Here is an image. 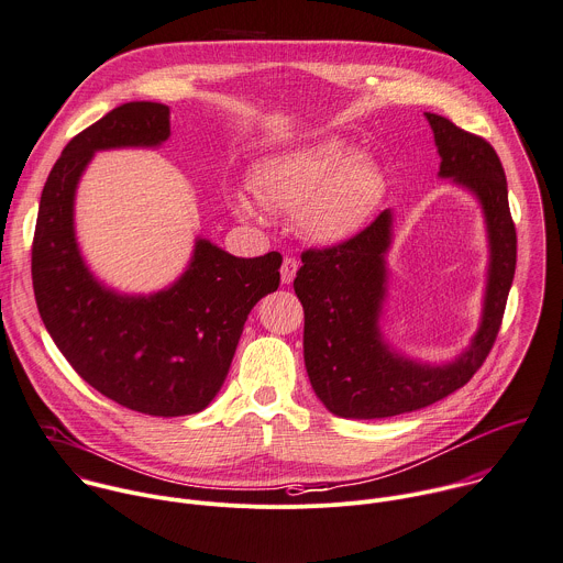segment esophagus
I'll list each match as a JSON object with an SVG mask.
<instances>
[{"label": "esophagus", "mask_w": 563, "mask_h": 563, "mask_svg": "<svg viewBox=\"0 0 563 563\" xmlns=\"http://www.w3.org/2000/svg\"><path fill=\"white\" fill-rule=\"evenodd\" d=\"M298 267H300V263H298L294 256H287V258L283 261V265H280V278H283V283H285V285L294 283Z\"/></svg>", "instance_id": "esophagus-1"}]
</instances>
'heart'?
<instances>
[{
  "instance_id": "1",
  "label": "heart",
  "mask_w": 563,
  "mask_h": 563,
  "mask_svg": "<svg viewBox=\"0 0 563 563\" xmlns=\"http://www.w3.org/2000/svg\"><path fill=\"white\" fill-rule=\"evenodd\" d=\"M252 187L269 210L298 214L311 239L338 241L371 212L380 190V174L346 141L327 136L261 161L254 167ZM232 203L241 217L258 214V201L252 195L239 192Z\"/></svg>"
}]
</instances>
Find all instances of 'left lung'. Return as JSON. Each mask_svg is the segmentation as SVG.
<instances>
[{"instance_id": "1", "label": "left lung", "mask_w": 563, "mask_h": 563, "mask_svg": "<svg viewBox=\"0 0 563 563\" xmlns=\"http://www.w3.org/2000/svg\"><path fill=\"white\" fill-rule=\"evenodd\" d=\"M442 156L440 174L466 185L484 206L490 274L482 327L471 349L446 366H424L394 353L378 329L385 298V252L391 212L355 236L300 254L294 291L305 309V366L320 402L340 418L373 420L424 409L462 389L488 357L517 265V232L495 147L442 114L427 112Z\"/></svg>"}]
</instances>
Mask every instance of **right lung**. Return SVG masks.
I'll return each mask as SVG.
<instances>
[{
	"mask_svg": "<svg viewBox=\"0 0 563 563\" xmlns=\"http://www.w3.org/2000/svg\"><path fill=\"white\" fill-rule=\"evenodd\" d=\"M167 114L130 101L70 139L44 185L31 269L40 316L79 376L125 409L176 418L203 411L223 387L252 307L278 289L283 256L236 258L199 241L180 280L147 298L90 276L73 232L79 174L95 150L165 141Z\"/></svg>",
	"mask_w": 563,
	"mask_h": 563,
	"instance_id": "add662e5",
	"label": "right lung"
}]
</instances>
